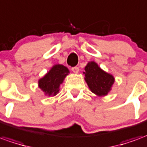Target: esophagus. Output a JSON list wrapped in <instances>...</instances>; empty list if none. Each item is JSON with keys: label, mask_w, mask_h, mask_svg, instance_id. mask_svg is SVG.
Masks as SVG:
<instances>
[{"label": "esophagus", "mask_w": 147, "mask_h": 147, "mask_svg": "<svg viewBox=\"0 0 147 147\" xmlns=\"http://www.w3.org/2000/svg\"><path fill=\"white\" fill-rule=\"evenodd\" d=\"M71 70H72V71H73L75 74H78V73H79V71H80V69H79V67H72V68H71Z\"/></svg>", "instance_id": "34e87169"}]
</instances>
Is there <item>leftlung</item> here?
Listing matches in <instances>:
<instances>
[{
    "instance_id": "8db88e82",
    "label": "left lung",
    "mask_w": 147,
    "mask_h": 147,
    "mask_svg": "<svg viewBox=\"0 0 147 147\" xmlns=\"http://www.w3.org/2000/svg\"><path fill=\"white\" fill-rule=\"evenodd\" d=\"M84 74L89 89L98 97L107 95L115 81L113 75L102 70L95 61H89L87 63Z\"/></svg>"
}]
</instances>
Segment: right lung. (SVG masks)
Segmentation results:
<instances>
[{
    "label": "right lung",
    "mask_w": 147,
    "mask_h": 147,
    "mask_svg": "<svg viewBox=\"0 0 147 147\" xmlns=\"http://www.w3.org/2000/svg\"><path fill=\"white\" fill-rule=\"evenodd\" d=\"M69 73V69L63 64H54L44 76L39 79L38 88L45 93V95L55 96L59 93L60 85Z\"/></svg>",
    "instance_id": "obj_1"
}]
</instances>
